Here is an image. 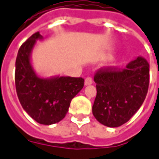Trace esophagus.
<instances>
[{
  "instance_id": "34e87169",
  "label": "esophagus",
  "mask_w": 159,
  "mask_h": 159,
  "mask_svg": "<svg viewBox=\"0 0 159 159\" xmlns=\"http://www.w3.org/2000/svg\"><path fill=\"white\" fill-rule=\"evenodd\" d=\"M93 84V80L91 78H87L85 80V86H89V85H92Z\"/></svg>"
}]
</instances>
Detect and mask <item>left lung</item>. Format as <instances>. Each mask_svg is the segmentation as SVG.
Wrapping results in <instances>:
<instances>
[{"label":"left lung","instance_id":"8db88e82","mask_svg":"<svg viewBox=\"0 0 159 159\" xmlns=\"http://www.w3.org/2000/svg\"><path fill=\"white\" fill-rule=\"evenodd\" d=\"M150 65L137 57L126 69L107 68L96 73L97 94L93 115L98 122L110 128L124 124L140 108L146 97Z\"/></svg>","mask_w":159,"mask_h":159}]
</instances>
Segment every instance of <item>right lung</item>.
Returning <instances> with one entry per match:
<instances>
[{
  "label": "right lung",
  "instance_id": "add662e5",
  "mask_svg": "<svg viewBox=\"0 0 159 159\" xmlns=\"http://www.w3.org/2000/svg\"><path fill=\"white\" fill-rule=\"evenodd\" d=\"M40 33L33 34L20 47L16 60L15 82L22 108L36 122L52 125L66 116L72 98L84 87V79L69 76L39 77L33 68L31 55Z\"/></svg>",
  "mask_w": 159,
  "mask_h": 159
}]
</instances>
